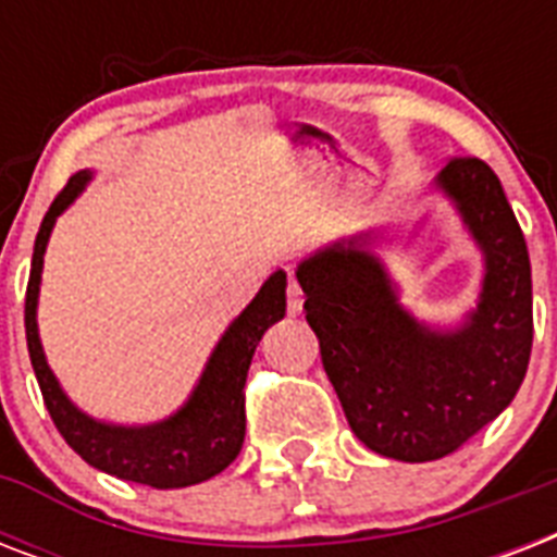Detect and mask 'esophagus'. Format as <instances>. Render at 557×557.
Masks as SVG:
<instances>
[{
	"mask_svg": "<svg viewBox=\"0 0 557 557\" xmlns=\"http://www.w3.org/2000/svg\"><path fill=\"white\" fill-rule=\"evenodd\" d=\"M286 304H288V314H292V318H297V314L304 312V292H300V286H297V280H288Z\"/></svg>",
	"mask_w": 557,
	"mask_h": 557,
	"instance_id": "obj_1",
	"label": "esophagus"
}]
</instances>
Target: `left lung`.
Segmentation results:
<instances>
[{
  "mask_svg": "<svg viewBox=\"0 0 557 557\" xmlns=\"http://www.w3.org/2000/svg\"><path fill=\"white\" fill-rule=\"evenodd\" d=\"M483 253L476 306L454 326L416 318L375 253V231L341 236L297 265L306 321L358 440L431 462L511 405L532 352V265L500 178L450 159L433 178Z\"/></svg>",
  "mask_w": 557,
  "mask_h": 557,
  "instance_id": "left-lung-1",
  "label": "left lung"
}]
</instances>
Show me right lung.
<instances>
[{"instance_id":"1","label":"right lung","mask_w":557,"mask_h":557,"mask_svg":"<svg viewBox=\"0 0 557 557\" xmlns=\"http://www.w3.org/2000/svg\"><path fill=\"white\" fill-rule=\"evenodd\" d=\"M91 182V170H81L69 178L34 243L28 292H25V338L34 375L39 381L42 398L57 431L77 450L91 468L107 471L121 480L152 485V488H185L205 483L219 471H225L236 459L245 440V375L251 367L253 349L262 341L271 323L286 314V271H274L251 304L227 323L222 338L210 352L196 387L176 413L150 424H115L100 422L83 413L72 398L65 396L60 381L46 361V349L39 341L37 304L42 283V257L54 231L57 216L74 205V199Z\"/></svg>"}]
</instances>
